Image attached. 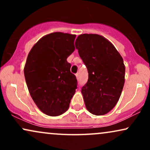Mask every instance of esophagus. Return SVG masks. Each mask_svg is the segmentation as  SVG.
Returning <instances> with one entry per match:
<instances>
[{"instance_id": "obj_1", "label": "esophagus", "mask_w": 150, "mask_h": 150, "mask_svg": "<svg viewBox=\"0 0 150 150\" xmlns=\"http://www.w3.org/2000/svg\"><path fill=\"white\" fill-rule=\"evenodd\" d=\"M75 76H76V77H77V80H79V74L76 73L75 74Z\"/></svg>"}]
</instances>
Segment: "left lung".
Wrapping results in <instances>:
<instances>
[{
    "label": "left lung",
    "instance_id": "obj_1",
    "mask_svg": "<svg viewBox=\"0 0 150 150\" xmlns=\"http://www.w3.org/2000/svg\"><path fill=\"white\" fill-rule=\"evenodd\" d=\"M75 47L88 70V80L81 90L86 108L96 116L106 114L116 106L123 90V58L109 41L98 34L79 35Z\"/></svg>",
    "mask_w": 150,
    "mask_h": 150
}]
</instances>
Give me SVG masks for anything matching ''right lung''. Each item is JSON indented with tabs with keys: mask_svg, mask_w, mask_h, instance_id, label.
<instances>
[{
	"mask_svg": "<svg viewBox=\"0 0 150 150\" xmlns=\"http://www.w3.org/2000/svg\"><path fill=\"white\" fill-rule=\"evenodd\" d=\"M76 35L53 32L34 44L24 73L29 92L37 107L48 116H58L69 108L77 81L67 58L75 51Z\"/></svg>",
	"mask_w": 150,
	"mask_h": 150,
	"instance_id": "1",
	"label": "right lung"
}]
</instances>
